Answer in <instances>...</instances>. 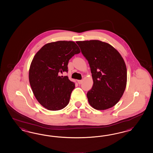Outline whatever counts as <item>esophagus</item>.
<instances>
[{
  "label": "esophagus",
  "instance_id": "1",
  "mask_svg": "<svg viewBox=\"0 0 153 153\" xmlns=\"http://www.w3.org/2000/svg\"><path fill=\"white\" fill-rule=\"evenodd\" d=\"M82 82H83L82 80H78V83L79 85H81V83H82Z\"/></svg>",
  "mask_w": 153,
  "mask_h": 153
}]
</instances>
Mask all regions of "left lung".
I'll return each instance as SVG.
<instances>
[{
  "mask_svg": "<svg viewBox=\"0 0 153 153\" xmlns=\"http://www.w3.org/2000/svg\"><path fill=\"white\" fill-rule=\"evenodd\" d=\"M76 42L88 60L92 74L93 88L87 93L89 104L97 110L114 106L127 85V68L123 58L105 42L92 40Z\"/></svg>",
  "mask_w": 153,
  "mask_h": 153,
  "instance_id": "left-lung-1",
  "label": "left lung"
}]
</instances>
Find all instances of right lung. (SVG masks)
<instances>
[{"mask_svg": "<svg viewBox=\"0 0 153 153\" xmlns=\"http://www.w3.org/2000/svg\"><path fill=\"white\" fill-rule=\"evenodd\" d=\"M79 46L71 41L46 44L37 51L31 63L28 78L33 94L42 107L49 111H59L66 107L74 83L60 73L68 71V63Z\"/></svg>", "mask_w": 153, "mask_h": 153, "instance_id": "obj_1", "label": "right lung"}]
</instances>
